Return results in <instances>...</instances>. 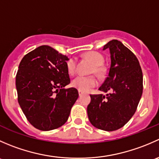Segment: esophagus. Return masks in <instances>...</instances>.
<instances>
[{
  "label": "esophagus",
  "instance_id": "34e87169",
  "mask_svg": "<svg viewBox=\"0 0 159 159\" xmlns=\"http://www.w3.org/2000/svg\"><path fill=\"white\" fill-rule=\"evenodd\" d=\"M78 94H79V96H81L83 94V92L81 91H80V90H78Z\"/></svg>",
  "mask_w": 159,
  "mask_h": 159
}]
</instances>
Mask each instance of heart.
<instances>
[{"label":"heart","instance_id":"b5f03b06","mask_svg":"<svg viewBox=\"0 0 159 159\" xmlns=\"http://www.w3.org/2000/svg\"><path fill=\"white\" fill-rule=\"evenodd\" d=\"M86 55L96 65V72L100 73L102 71V68H101L100 66L103 65L104 61H105L103 55L100 53L96 52V51H90V52L87 53ZM76 67L77 60L75 58H70L67 63V68H68L69 74H70V75L75 74V71H76ZM97 84V78L93 76V75H78L76 78H74V80L72 81V85L81 91H89L91 88L94 87Z\"/></svg>","mask_w":159,"mask_h":159}]
</instances>
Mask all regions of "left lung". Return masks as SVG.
Listing matches in <instances>:
<instances>
[{
  "instance_id": "1",
  "label": "left lung",
  "mask_w": 159,
  "mask_h": 159,
  "mask_svg": "<svg viewBox=\"0 0 159 159\" xmlns=\"http://www.w3.org/2000/svg\"><path fill=\"white\" fill-rule=\"evenodd\" d=\"M110 52L108 75L99 91L91 94L87 108L90 122L97 129L112 131L121 129L137 109L143 91V75L136 56L121 41L112 40L104 46Z\"/></svg>"
}]
</instances>
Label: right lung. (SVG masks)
Instances as JSON below:
<instances>
[{
  "mask_svg": "<svg viewBox=\"0 0 159 159\" xmlns=\"http://www.w3.org/2000/svg\"><path fill=\"white\" fill-rule=\"evenodd\" d=\"M53 48L42 45L22 58L16 75L17 99L28 121L36 129L51 131L63 125L78 98L70 84L67 61Z\"/></svg>",
  "mask_w": 159,
  "mask_h": 159,
  "instance_id": "obj_1",
  "label": "right lung"
}]
</instances>
